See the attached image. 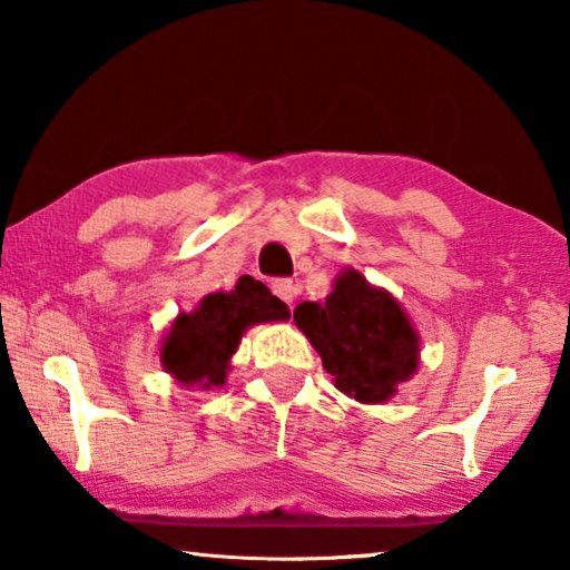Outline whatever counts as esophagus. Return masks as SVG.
I'll return each instance as SVG.
<instances>
[{"instance_id":"1","label":"esophagus","mask_w":570,"mask_h":570,"mask_svg":"<svg viewBox=\"0 0 570 570\" xmlns=\"http://www.w3.org/2000/svg\"><path fill=\"white\" fill-rule=\"evenodd\" d=\"M272 292L278 296V298H284V302L292 306L294 304V298L298 296V288H296V284L292 282V278H274L272 282Z\"/></svg>"}]
</instances>
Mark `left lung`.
<instances>
[{
    "label": "left lung",
    "instance_id": "left-lung-1",
    "mask_svg": "<svg viewBox=\"0 0 570 570\" xmlns=\"http://www.w3.org/2000/svg\"><path fill=\"white\" fill-rule=\"evenodd\" d=\"M294 322L320 352L336 390L356 402L390 400L417 370V334L400 304L352 268L336 278L324 304H298Z\"/></svg>",
    "mask_w": 570,
    "mask_h": 570
}]
</instances>
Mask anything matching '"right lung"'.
<instances>
[{
	"label": "right lung",
	"mask_w": 570,
	"mask_h": 570,
	"mask_svg": "<svg viewBox=\"0 0 570 570\" xmlns=\"http://www.w3.org/2000/svg\"><path fill=\"white\" fill-rule=\"evenodd\" d=\"M288 316V306L268 286L240 276L234 292L208 294L196 312L178 316L163 344V366L183 384L220 387L230 354L248 326Z\"/></svg>",
	"instance_id": "1"
}]
</instances>
